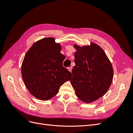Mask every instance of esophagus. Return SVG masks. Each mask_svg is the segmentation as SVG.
Instances as JSON below:
<instances>
[{"instance_id":"34e87169","label":"esophagus","mask_w":133,"mask_h":133,"mask_svg":"<svg viewBox=\"0 0 133 133\" xmlns=\"http://www.w3.org/2000/svg\"><path fill=\"white\" fill-rule=\"evenodd\" d=\"M67 69L69 70L70 72H71V68H70V67H68V68H67Z\"/></svg>"}]
</instances>
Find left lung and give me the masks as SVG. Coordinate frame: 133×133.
Returning <instances> with one entry per match:
<instances>
[{
  "mask_svg": "<svg viewBox=\"0 0 133 133\" xmlns=\"http://www.w3.org/2000/svg\"><path fill=\"white\" fill-rule=\"evenodd\" d=\"M74 47L76 51L71 85L80 100L91 103L108 90L113 79V69L105 52L96 44L82 47L75 44Z\"/></svg>",
  "mask_w": 133,
  "mask_h": 133,
  "instance_id": "obj_1",
  "label": "left lung"
}]
</instances>
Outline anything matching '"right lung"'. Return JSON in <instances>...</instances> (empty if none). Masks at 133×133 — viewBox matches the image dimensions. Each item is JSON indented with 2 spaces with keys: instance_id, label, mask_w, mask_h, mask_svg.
<instances>
[{
  "instance_id": "1",
  "label": "right lung",
  "mask_w": 133,
  "mask_h": 133,
  "mask_svg": "<svg viewBox=\"0 0 133 133\" xmlns=\"http://www.w3.org/2000/svg\"><path fill=\"white\" fill-rule=\"evenodd\" d=\"M61 49L54 38H43L33 44L23 59V80L30 94L38 99L54 97L60 87L71 79V73L63 66L65 57L60 53Z\"/></svg>"
}]
</instances>
